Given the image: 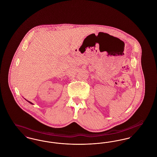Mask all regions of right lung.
I'll return each instance as SVG.
<instances>
[{"mask_svg":"<svg viewBox=\"0 0 157 157\" xmlns=\"http://www.w3.org/2000/svg\"><path fill=\"white\" fill-rule=\"evenodd\" d=\"M25 100H26V99H25ZM26 101H28V102H29V103H30V104H32V105L33 104V103H32V102H30V101H28V100H26Z\"/></svg>","mask_w":157,"mask_h":157,"instance_id":"right-lung-1","label":"right lung"}]
</instances>
